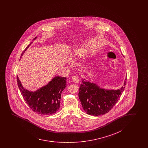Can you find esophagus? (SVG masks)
I'll return each mask as SVG.
<instances>
[{
	"label": "esophagus",
	"instance_id": "1",
	"mask_svg": "<svg viewBox=\"0 0 148 148\" xmlns=\"http://www.w3.org/2000/svg\"><path fill=\"white\" fill-rule=\"evenodd\" d=\"M72 80L75 83H78L79 82V78L77 76H74L72 77Z\"/></svg>",
	"mask_w": 148,
	"mask_h": 148
}]
</instances>
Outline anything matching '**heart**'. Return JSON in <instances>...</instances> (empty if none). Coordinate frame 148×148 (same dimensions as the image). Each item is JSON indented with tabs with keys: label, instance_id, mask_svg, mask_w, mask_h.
<instances>
[{
	"label": "heart",
	"instance_id": "1",
	"mask_svg": "<svg viewBox=\"0 0 148 148\" xmlns=\"http://www.w3.org/2000/svg\"><path fill=\"white\" fill-rule=\"evenodd\" d=\"M89 49V47L85 45H77L74 49V54L77 57H82L85 56ZM68 64H71V61H69Z\"/></svg>",
	"mask_w": 148,
	"mask_h": 148
}]
</instances>
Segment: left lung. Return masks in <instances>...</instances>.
<instances>
[{"label":"left lung","instance_id":"8db88e82","mask_svg":"<svg viewBox=\"0 0 148 148\" xmlns=\"http://www.w3.org/2000/svg\"><path fill=\"white\" fill-rule=\"evenodd\" d=\"M126 79L121 87L108 90L84 79L79 88V98L83 109L91 116H101L109 112L120 98L125 87Z\"/></svg>","mask_w":148,"mask_h":148}]
</instances>
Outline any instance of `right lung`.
Masks as SVG:
<instances>
[{
    "label": "right lung",
    "instance_id": "1",
    "mask_svg": "<svg viewBox=\"0 0 148 148\" xmlns=\"http://www.w3.org/2000/svg\"><path fill=\"white\" fill-rule=\"evenodd\" d=\"M37 38V37H36L33 40ZM32 42L27 45L21 56ZM17 80L19 89L24 100L34 112L39 114L49 115L54 114L58 111L60 106L61 93L67 85V77L55 76L47 85L35 91L25 89L18 76Z\"/></svg>",
    "mask_w": 148,
    "mask_h": 148
}]
</instances>
